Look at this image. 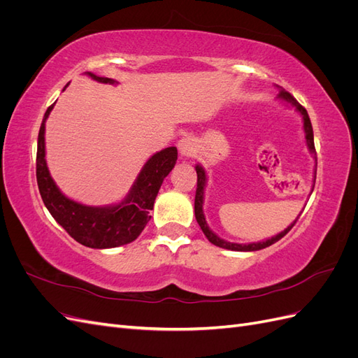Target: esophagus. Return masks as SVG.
Returning a JSON list of instances; mask_svg holds the SVG:
<instances>
[{
	"label": "esophagus",
	"mask_w": 358,
	"mask_h": 358,
	"mask_svg": "<svg viewBox=\"0 0 358 358\" xmlns=\"http://www.w3.org/2000/svg\"><path fill=\"white\" fill-rule=\"evenodd\" d=\"M178 148H179L180 155L191 157L196 154V140H194L191 136L182 137L178 142Z\"/></svg>",
	"instance_id": "esophagus-1"
}]
</instances>
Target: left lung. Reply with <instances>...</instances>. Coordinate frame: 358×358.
Returning a JSON list of instances; mask_svg holds the SVG:
<instances>
[{
	"label": "left lung",
	"instance_id": "obj_1",
	"mask_svg": "<svg viewBox=\"0 0 358 358\" xmlns=\"http://www.w3.org/2000/svg\"><path fill=\"white\" fill-rule=\"evenodd\" d=\"M278 99L287 101L288 104H291L294 109L301 115L303 117V131H305V138H306V145H308V149L309 152L312 155H317L315 152V145H313V129H312V124H310V119H309V115L306 112L305 107H303L294 96H292L289 92H287L284 88H279V94H278ZM196 171H197V191H196V201H194V212H196V220L200 225V229L203 230L204 236L208 237V241L216 246L220 248H224V249H230V251H258V249H263V248H267L270 245L276 243L279 239H282V237L294 227L296 220L294 222H292L291 225H288L287 229L284 231H280L279 234L273 236L272 239H267L264 242H257V243H231V242H227L224 239H221L220 236H216L209 227H208V222H206V218H204V213H203V200H204V187H206V171L201 166H196ZM315 179H317V169L315 171H313V187H315ZM300 216V215H299Z\"/></svg>",
	"mask_w": 358,
	"mask_h": 358
}]
</instances>
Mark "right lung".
I'll list each match as a JSON object with an SVG mask.
<instances>
[{
    "instance_id": "1",
    "label": "right lung",
    "mask_w": 358,
    "mask_h": 358,
    "mask_svg": "<svg viewBox=\"0 0 358 358\" xmlns=\"http://www.w3.org/2000/svg\"><path fill=\"white\" fill-rule=\"evenodd\" d=\"M86 74L96 82L116 83L113 79L100 78L94 73ZM53 106H55V103L49 106L45 117H43L37 142L36 173L43 203H45L50 215L62 229L76 242L85 246L107 249L131 243L143 231L150 220L149 212L154 209L161 183L176 164L178 149L175 146H170L150 157L143 169L140 170L134 185L121 203L113 206H101V208L78 203L66 197L59 191L46 164L45 124Z\"/></svg>"
}]
</instances>
